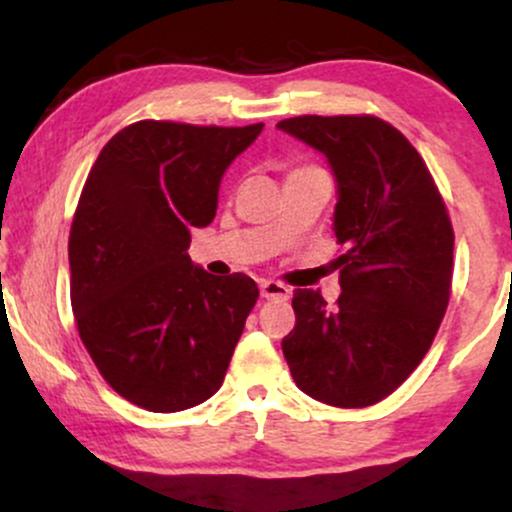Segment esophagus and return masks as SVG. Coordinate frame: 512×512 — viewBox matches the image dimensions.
Returning <instances> with one entry per match:
<instances>
[{
  "label": "esophagus",
  "mask_w": 512,
  "mask_h": 512,
  "mask_svg": "<svg viewBox=\"0 0 512 512\" xmlns=\"http://www.w3.org/2000/svg\"><path fill=\"white\" fill-rule=\"evenodd\" d=\"M260 293H262V298H276V301H286V298L291 296V291H289V286H284V284H279V281H272V279H262L260 281Z\"/></svg>",
  "instance_id": "esophagus-1"
}]
</instances>
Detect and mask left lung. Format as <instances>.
I'll list each match as a JSON object with an SVG mask.
<instances>
[{"label":"left lung","instance_id":"obj_1","mask_svg":"<svg viewBox=\"0 0 512 512\" xmlns=\"http://www.w3.org/2000/svg\"><path fill=\"white\" fill-rule=\"evenodd\" d=\"M281 132L320 151L337 180L334 236L342 296L293 291L281 349L305 395L342 409L397 390L431 349L450 301L452 226L424 158L373 115H303Z\"/></svg>","mask_w":512,"mask_h":512}]
</instances>
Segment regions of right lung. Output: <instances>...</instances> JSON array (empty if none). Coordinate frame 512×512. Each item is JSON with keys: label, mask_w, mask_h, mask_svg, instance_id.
<instances>
[{"label": "right lung", "mask_w": 512, "mask_h": 512, "mask_svg": "<svg viewBox=\"0 0 512 512\" xmlns=\"http://www.w3.org/2000/svg\"><path fill=\"white\" fill-rule=\"evenodd\" d=\"M262 127L134 122L88 173L69 233L72 310L103 378L137 407L190 409L223 383L260 291L245 274H207L187 250Z\"/></svg>", "instance_id": "1"}]
</instances>
